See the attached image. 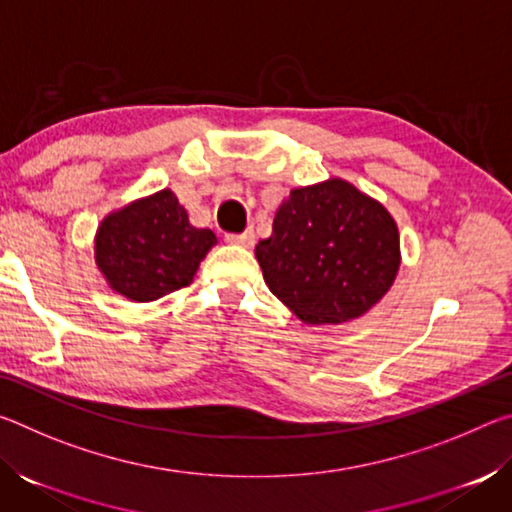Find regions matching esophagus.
<instances>
[{
    "label": "esophagus",
    "mask_w": 512,
    "mask_h": 512,
    "mask_svg": "<svg viewBox=\"0 0 512 512\" xmlns=\"http://www.w3.org/2000/svg\"><path fill=\"white\" fill-rule=\"evenodd\" d=\"M225 241H228V244H235V246L250 248L255 244V232L246 230V232H241V235H225Z\"/></svg>",
    "instance_id": "1"
}]
</instances>
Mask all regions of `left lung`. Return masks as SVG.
Here are the masks:
<instances>
[{
    "mask_svg": "<svg viewBox=\"0 0 512 512\" xmlns=\"http://www.w3.org/2000/svg\"><path fill=\"white\" fill-rule=\"evenodd\" d=\"M255 255L268 289L300 320L345 323L391 289L400 235L384 205L332 178L293 189Z\"/></svg>",
    "mask_w": 512,
    "mask_h": 512,
    "instance_id": "8db88e82",
    "label": "left lung"
}]
</instances>
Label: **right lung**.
<instances>
[{
    "label": "right lung",
    "mask_w": 512,
    "mask_h": 512,
    "mask_svg": "<svg viewBox=\"0 0 512 512\" xmlns=\"http://www.w3.org/2000/svg\"><path fill=\"white\" fill-rule=\"evenodd\" d=\"M214 244V232L194 228L176 194L162 189L106 216L94 255L112 289L128 300L151 302L192 284Z\"/></svg>",
    "instance_id": "right-lung-1"
}]
</instances>
